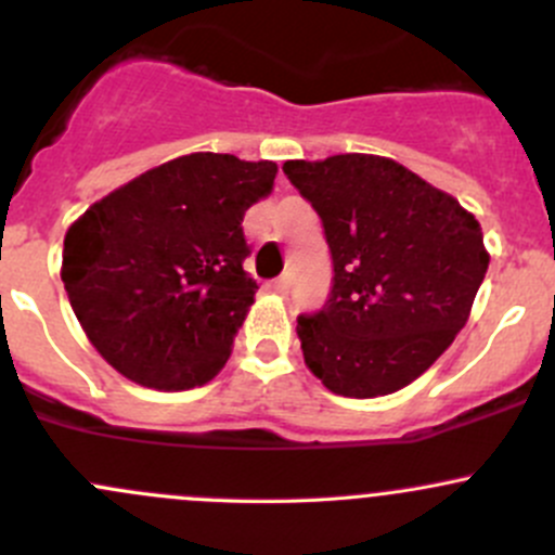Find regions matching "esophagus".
Here are the masks:
<instances>
[{
    "label": "esophagus",
    "instance_id": "34e87169",
    "mask_svg": "<svg viewBox=\"0 0 555 555\" xmlns=\"http://www.w3.org/2000/svg\"><path fill=\"white\" fill-rule=\"evenodd\" d=\"M289 284H293V282H289V276H287V273H284V276L273 279L271 289H273V293H279V295H287L289 293Z\"/></svg>",
    "mask_w": 555,
    "mask_h": 555
}]
</instances>
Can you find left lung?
Returning a JSON list of instances; mask_svg holds the SVG:
<instances>
[{
    "label": "left lung",
    "instance_id": "1",
    "mask_svg": "<svg viewBox=\"0 0 555 555\" xmlns=\"http://www.w3.org/2000/svg\"><path fill=\"white\" fill-rule=\"evenodd\" d=\"M322 217L333 289L298 317L309 371L344 397L416 382L467 324L489 268L480 222L443 190L382 155L287 160Z\"/></svg>",
    "mask_w": 555,
    "mask_h": 555
}]
</instances>
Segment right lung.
<instances>
[{
  "mask_svg": "<svg viewBox=\"0 0 555 555\" xmlns=\"http://www.w3.org/2000/svg\"><path fill=\"white\" fill-rule=\"evenodd\" d=\"M279 166L190 153L88 206L64 236L61 282L93 349L128 382L204 386L225 367L255 304L244 211Z\"/></svg>",
  "mask_w": 555,
  "mask_h": 555,
  "instance_id": "1",
  "label": "right lung"
}]
</instances>
